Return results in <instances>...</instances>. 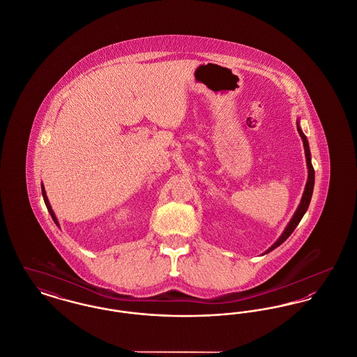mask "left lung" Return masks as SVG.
Here are the masks:
<instances>
[{
  "instance_id": "1",
  "label": "left lung",
  "mask_w": 357,
  "mask_h": 357,
  "mask_svg": "<svg viewBox=\"0 0 357 357\" xmlns=\"http://www.w3.org/2000/svg\"><path fill=\"white\" fill-rule=\"evenodd\" d=\"M297 131H298V134H300L301 139H303L304 151H305L306 167H307V179H306L305 188H304V192H303L300 204H298V207L296 208V211H294L293 217L290 218V221L288 222L287 227L284 229L282 234L278 237V239L273 243L272 246H271L266 252H264V255H262L271 253L272 250H274L275 248H278L281 243H284V242L288 239L289 236L294 231V229L297 227V225L303 220V217H304V214H305L306 210H307V207H309V204H310V199H312L313 187H314V170H313V166H312V156H310L309 143H307L305 134L303 132V130H301V127H300V119H297Z\"/></svg>"
}]
</instances>
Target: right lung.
<instances>
[{"mask_svg": "<svg viewBox=\"0 0 357 357\" xmlns=\"http://www.w3.org/2000/svg\"><path fill=\"white\" fill-rule=\"evenodd\" d=\"M41 192H43V198H44L45 206H47V208H48V211H50V214H51L52 220H53V222L56 223V226H59V227H60V223H59L57 218H56V214H54V211L52 210V206L51 204H50V199H48V197H47V192H45V187H44L43 183H41Z\"/></svg>", "mask_w": 357, "mask_h": 357, "instance_id": "right-lung-1", "label": "right lung"}]
</instances>
